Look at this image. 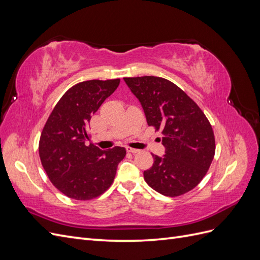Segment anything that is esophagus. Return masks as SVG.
I'll list each match as a JSON object with an SVG mask.
<instances>
[{"instance_id": "esophagus-1", "label": "esophagus", "mask_w": 260, "mask_h": 260, "mask_svg": "<svg viewBox=\"0 0 260 260\" xmlns=\"http://www.w3.org/2000/svg\"><path fill=\"white\" fill-rule=\"evenodd\" d=\"M125 149H127V152H128V153H132V154H136V153H139V152H140L139 149L132 148V147H127Z\"/></svg>"}]
</instances>
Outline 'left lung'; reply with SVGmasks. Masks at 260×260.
I'll use <instances>...</instances> for the list:
<instances>
[{"label": "left lung", "instance_id": "8db88e82", "mask_svg": "<svg viewBox=\"0 0 260 260\" xmlns=\"http://www.w3.org/2000/svg\"><path fill=\"white\" fill-rule=\"evenodd\" d=\"M143 107L148 125L162 130L165 155H153L144 180L165 196H180L198 185L214 159L215 136L207 117L178 85L160 77L123 78Z\"/></svg>", "mask_w": 260, "mask_h": 260}]
</instances>
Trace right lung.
Returning <instances> with one entry per match:
<instances>
[{"label": "right lung", "mask_w": 260, "mask_h": 260, "mask_svg": "<svg viewBox=\"0 0 260 260\" xmlns=\"http://www.w3.org/2000/svg\"><path fill=\"white\" fill-rule=\"evenodd\" d=\"M120 79L89 80L72 86L55 105L42 130L39 155L54 186L70 199L89 201L112 185L124 147L102 151L88 141L92 115Z\"/></svg>", "instance_id": "right-lung-1"}]
</instances>
